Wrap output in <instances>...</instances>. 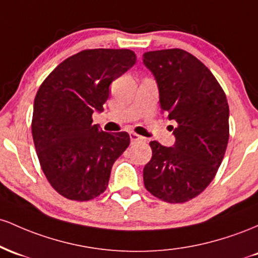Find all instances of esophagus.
<instances>
[{
	"label": "esophagus",
	"mask_w": 258,
	"mask_h": 258,
	"mask_svg": "<svg viewBox=\"0 0 258 258\" xmlns=\"http://www.w3.org/2000/svg\"><path fill=\"white\" fill-rule=\"evenodd\" d=\"M129 135H130V141H132V144L137 143V141H145V139L143 137H140V135H138L137 133L134 132H130Z\"/></svg>",
	"instance_id": "esophagus-1"
}]
</instances>
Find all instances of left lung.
Instances as JSON below:
<instances>
[{"label": "left lung", "instance_id": "1", "mask_svg": "<svg viewBox=\"0 0 258 258\" xmlns=\"http://www.w3.org/2000/svg\"><path fill=\"white\" fill-rule=\"evenodd\" d=\"M143 62L155 77L161 112L174 120L172 147L151 141L144 168L147 191L170 204L189 201L215 178L229 140V106L202 62L180 48L150 51Z\"/></svg>", "mask_w": 258, "mask_h": 258}]
</instances>
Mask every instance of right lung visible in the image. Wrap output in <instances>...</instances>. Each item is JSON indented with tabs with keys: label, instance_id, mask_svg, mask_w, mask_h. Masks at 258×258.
<instances>
[{
	"label": "right lung",
	"instance_id": "obj_1",
	"mask_svg": "<svg viewBox=\"0 0 258 258\" xmlns=\"http://www.w3.org/2000/svg\"><path fill=\"white\" fill-rule=\"evenodd\" d=\"M137 62L130 50H85L63 60L45 79L34 101L37 157L54 190L89 201L106 190L112 166L130 144L128 133H106L92 124L109 85Z\"/></svg>",
	"mask_w": 258,
	"mask_h": 258
}]
</instances>
